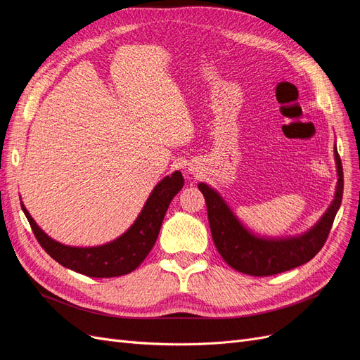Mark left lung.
Returning <instances> with one entry per match:
<instances>
[{
    "label": "left lung",
    "instance_id": "obj_1",
    "mask_svg": "<svg viewBox=\"0 0 360 360\" xmlns=\"http://www.w3.org/2000/svg\"><path fill=\"white\" fill-rule=\"evenodd\" d=\"M335 159L340 179L333 202L309 233L287 240H263L249 234L219 195L207 184L200 183L198 189L205 198L213 242L225 263L250 276H271L299 267L317 255L328 240L342 201L344 174L336 148Z\"/></svg>",
    "mask_w": 360,
    "mask_h": 360
}]
</instances>
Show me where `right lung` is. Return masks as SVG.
Masks as SVG:
<instances>
[{"instance_id":"1","label":"right lung","mask_w":360,"mask_h":360,"mask_svg":"<svg viewBox=\"0 0 360 360\" xmlns=\"http://www.w3.org/2000/svg\"><path fill=\"white\" fill-rule=\"evenodd\" d=\"M183 176L176 171L163 179L151 192L135 224L117 240L96 248L64 246L43 233L22 205L37 242L64 267L90 278H114L134 271L155 246L163 216L171 200L183 188Z\"/></svg>"}]
</instances>
